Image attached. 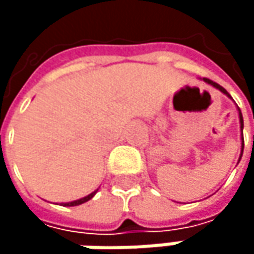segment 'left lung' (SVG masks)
I'll use <instances>...</instances> for the list:
<instances>
[{
	"mask_svg": "<svg viewBox=\"0 0 254 254\" xmlns=\"http://www.w3.org/2000/svg\"><path fill=\"white\" fill-rule=\"evenodd\" d=\"M201 80H204L206 83H209V85H212L213 88H216V89H219L222 94H225L228 98H231V95H229L228 92L221 86V85H218L216 82H213V80H210V79H206V77H203ZM237 110H238V119H240V130H241V153H240V157H238V162L241 160V156H243V150H244V139H243V127H244V124H243V115H241V110L237 107Z\"/></svg>",
	"mask_w": 254,
	"mask_h": 254,
	"instance_id": "8db88e82",
	"label": "left lung"
}]
</instances>
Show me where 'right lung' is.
Masks as SVG:
<instances>
[{"instance_id":"add662e5","label":"right lung","mask_w":254,"mask_h":254,"mask_svg":"<svg viewBox=\"0 0 254 254\" xmlns=\"http://www.w3.org/2000/svg\"><path fill=\"white\" fill-rule=\"evenodd\" d=\"M97 191H98V188L95 190V191H92L91 194H88V195H85V197H82V198H77V200H73V201H67V203H62L63 206H69V207H72V206H79V204H83V203H86L88 200H91L95 194H97Z\"/></svg>"}]
</instances>
